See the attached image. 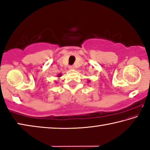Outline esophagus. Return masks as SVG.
<instances>
[{"instance_id":"1","label":"esophagus","mask_w":150,"mask_h":150,"mask_svg":"<svg viewBox=\"0 0 150 150\" xmlns=\"http://www.w3.org/2000/svg\"><path fill=\"white\" fill-rule=\"evenodd\" d=\"M69 69H75V67L73 65H69Z\"/></svg>"}]
</instances>
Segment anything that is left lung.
Returning <instances> with one entry per match:
<instances>
[{
  "label": "left lung",
  "instance_id": "left-lung-1",
  "mask_svg": "<svg viewBox=\"0 0 150 150\" xmlns=\"http://www.w3.org/2000/svg\"><path fill=\"white\" fill-rule=\"evenodd\" d=\"M88 82H89V80H88Z\"/></svg>",
  "mask_w": 150,
  "mask_h": 150
}]
</instances>
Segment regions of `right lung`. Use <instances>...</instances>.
<instances>
[{
  "label": "right lung",
  "mask_w": 150,
  "mask_h": 150,
  "mask_svg": "<svg viewBox=\"0 0 150 150\" xmlns=\"http://www.w3.org/2000/svg\"><path fill=\"white\" fill-rule=\"evenodd\" d=\"M57 76H58V77H61V76H62V74H61V73H60V74L58 75Z\"/></svg>",
  "instance_id": "add662e5"
}]
</instances>
